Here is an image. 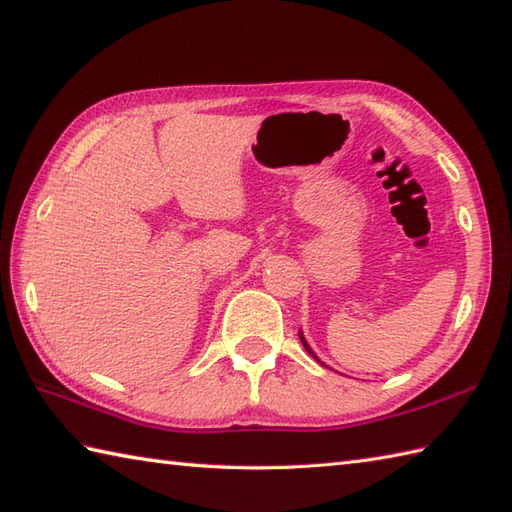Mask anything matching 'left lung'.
<instances>
[{
    "mask_svg": "<svg viewBox=\"0 0 512 512\" xmlns=\"http://www.w3.org/2000/svg\"><path fill=\"white\" fill-rule=\"evenodd\" d=\"M299 338H301V342H303V347H305V351H307V353H310V355H312V358H314V360H316V362H320V360H318V358H316V353H314V351H312V349H310V344H307V340H305V338H303V334H301V331H299ZM320 364H323V362H320Z\"/></svg>",
    "mask_w": 512,
    "mask_h": 512,
    "instance_id": "1",
    "label": "left lung"
}]
</instances>
